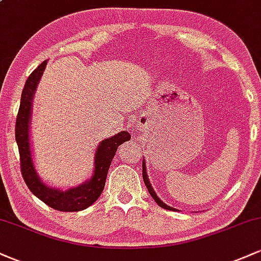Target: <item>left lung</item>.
I'll return each mask as SVG.
<instances>
[{
  "label": "left lung",
  "instance_id": "left-lung-1",
  "mask_svg": "<svg viewBox=\"0 0 261 261\" xmlns=\"http://www.w3.org/2000/svg\"><path fill=\"white\" fill-rule=\"evenodd\" d=\"M142 178H143V181H145V185H146V188H147V190H148L149 195H151L152 197H153V200H154V201L157 202L158 205L161 206V207H163V208H166V210H170V211H176L175 208H173V207H170V206L166 205V203H164L163 201H162V200L160 199V197L157 196V194L154 193V190H153V189H152V187H151V182L148 181V178H147V173H146V164H145V161L142 162Z\"/></svg>",
  "mask_w": 261,
  "mask_h": 261
}]
</instances>
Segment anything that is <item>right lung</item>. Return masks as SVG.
<instances>
[{
  "label": "right lung",
  "mask_w": 261,
  "mask_h": 261,
  "mask_svg": "<svg viewBox=\"0 0 261 261\" xmlns=\"http://www.w3.org/2000/svg\"><path fill=\"white\" fill-rule=\"evenodd\" d=\"M45 66H46V60L29 74L20 97V106L16 120V141L19 149L20 172L29 190L51 208L62 212L81 211L91 206L100 196L106 185L108 170L116 149L122 142L130 140L131 136L127 131H122L110 139L101 141L95 152L94 174L91 180L85 184L67 191H61L59 189L46 187L44 182H41L32 161L31 146H29V120H31L33 95Z\"/></svg>",
  "instance_id": "obj_1"
}]
</instances>
